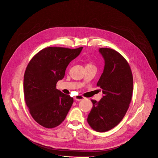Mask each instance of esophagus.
Listing matches in <instances>:
<instances>
[{
  "label": "esophagus",
  "instance_id": "esophagus-1",
  "mask_svg": "<svg viewBox=\"0 0 158 158\" xmlns=\"http://www.w3.org/2000/svg\"><path fill=\"white\" fill-rule=\"evenodd\" d=\"M84 98H84L83 97H82L81 95H77V96L75 97V100L76 101H80V100H82Z\"/></svg>",
  "mask_w": 158,
  "mask_h": 158
}]
</instances>
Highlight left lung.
Masks as SVG:
<instances>
[{"mask_svg":"<svg viewBox=\"0 0 158 158\" xmlns=\"http://www.w3.org/2000/svg\"><path fill=\"white\" fill-rule=\"evenodd\" d=\"M99 52L105 65L97 85L102 89L103 97L99 102L91 100L93 108L87 121L93 130L105 132L117 126L127 113L131 100L133 80L129 64L118 52L101 48Z\"/></svg>","mask_w":158,"mask_h":158,"instance_id":"1","label":"left lung"}]
</instances>
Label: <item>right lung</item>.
Segmentation results:
<instances>
[{
    "label": "right lung",
    "mask_w": 158,
    "mask_h": 158,
    "mask_svg": "<svg viewBox=\"0 0 158 158\" xmlns=\"http://www.w3.org/2000/svg\"><path fill=\"white\" fill-rule=\"evenodd\" d=\"M82 48H46L29 62L23 80L25 102L34 119L43 127H56L67 116L73 100L57 89L56 83Z\"/></svg>",
    "instance_id": "obj_1"
}]
</instances>
